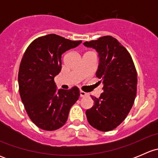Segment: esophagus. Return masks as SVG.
<instances>
[{
  "label": "esophagus",
  "mask_w": 158,
  "mask_h": 158,
  "mask_svg": "<svg viewBox=\"0 0 158 158\" xmlns=\"http://www.w3.org/2000/svg\"><path fill=\"white\" fill-rule=\"evenodd\" d=\"M80 97H85V96H89V93L87 92H83V91H80Z\"/></svg>",
  "instance_id": "1"
}]
</instances>
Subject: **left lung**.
<instances>
[{
  "mask_svg": "<svg viewBox=\"0 0 158 158\" xmlns=\"http://www.w3.org/2000/svg\"><path fill=\"white\" fill-rule=\"evenodd\" d=\"M99 56L96 76L103 85L99 98L91 95L94 106L85 111L90 125L102 131L116 128L133 106L137 94L138 75L128 51L111 36L86 41Z\"/></svg>",
  "mask_w": 158,
  "mask_h": 158,
  "instance_id": "8db88e82",
  "label": "left lung"
}]
</instances>
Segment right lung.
I'll return each mask as SVG.
<instances>
[{"label":"right lung","instance_id":"add662e5","mask_svg":"<svg viewBox=\"0 0 158 158\" xmlns=\"http://www.w3.org/2000/svg\"><path fill=\"white\" fill-rule=\"evenodd\" d=\"M81 43L51 33L36 38L25 51L19 68V92L28 116L38 128L54 131L63 126L79 98L76 86L57 92L54 77L61 71L62 54Z\"/></svg>","mask_w":158,"mask_h":158}]
</instances>
